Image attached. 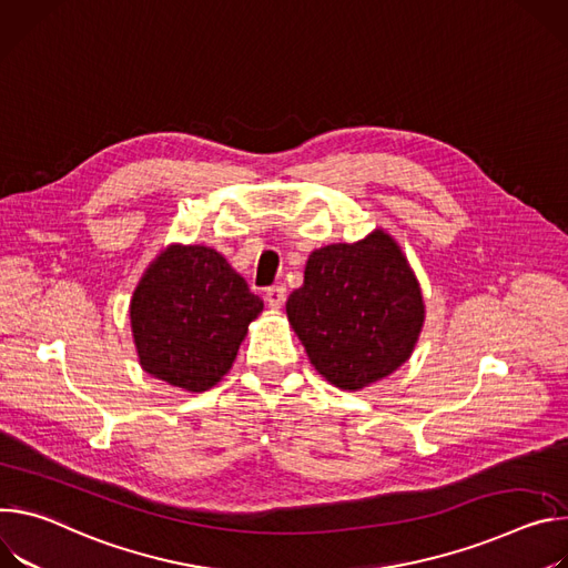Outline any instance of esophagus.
Returning a JSON list of instances; mask_svg holds the SVG:
<instances>
[{"instance_id": "1", "label": "esophagus", "mask_w": 568, "mask_h": 568, "mask_svg": "<svg viewBox=\"0 0 568 568\" xmlns=\"http://www.w3.org/2000/svg\"><path fill=\"white\" fill-rule=\"evenodd\" d=\"M284 300H286V288H284V286H271V288L266 291V302H268V306L280 308V306L284 304Z\"/></svg>"}]
</instances>
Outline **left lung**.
<instances>
[{
    "label": "left lung",
    "mask_w": 568,
    "mask_h": 568,
    "mask_svg": "<svg viewBox=\"0 0 568 568\" xmlns=\"http://www.w3.org/2000/svg\"><path fill=\"white\" fill-rule=\"evenodd\" d=\"M286 313L325 379L361 390L408 361L424 302L399 245L376 230L358 243L313 250Z\"/></svg>",
    "instance_id": "obj_1"
}]
</instances>
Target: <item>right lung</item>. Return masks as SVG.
Instances as JSON below:
<instances>
[{"instance_id":"add662e5","label":"right lung","mask_w":568,"mask_h":568,"mask_svg":"<svg viewBox=\"0 0 568 568\" xmlns=\"http://www.w3.org/2000/svg\"><path fill=\"white\" fill-rule=\"evenodd\" d=\"M264 308L241 275L207 245H173L151 264L131 302L142 367L158 379L203 393L232 367Z\"/></svg>"}]
</instances>
